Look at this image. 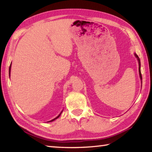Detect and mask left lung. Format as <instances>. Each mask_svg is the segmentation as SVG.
Instances as JSON below:
<instances>
[{
	"label": "left lung",
	"mask_w": 152,
	"mask_h": 152,
	"mask_svg": "<svg viewBox=\"0 0 152 152\" xmlns=\"http://www.w3.org/2000/svg\"><path fill=\"white\" fill-rule=\"evenodd\" d=\"M135 54V56L136 58H137V60H138V63H139V74H140V79H141V84H142V76H141V63H140V58H139L138 56L136 54V53H134Z\"/></svg>",
	"instance_id": "left-lung-1"
}]
</instances>
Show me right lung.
I'll use <instances>...</instances> for the list:
<instances>
[{"mask_svg": "<svg viewBox=\"0 0 152 152\" xmlns=\"http://www.w3.org/2000/svg\"><path fill=\"white\" fill-rule=\"evenodd\" d=\"M11 65H10V67H9V77H10V74H11ZM61 113H62V111H61V113H60V114L58 115V116L57 117H56L55 119H52V120H51V121H48V122H51V121H53L54 120H56V119H57L60 116V115L61 114Z\"/></svg>", "mask_w": 152, "mask_h": 152, "instance_id": "add662e5", "label": "right lung"}]
</instances>
